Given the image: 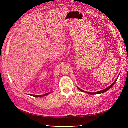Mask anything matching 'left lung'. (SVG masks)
Returning a JSON list of instances; mask_svg holds the SVG:
<instances>
[{"mask_svg":"<svg viewBox=\"0 0 128 128\" xmlns=\"http://www.w3.org/2000/svg\"><path fill=\"white\" fill-rule=\"evenodd\" d=\"M118 78H117V79L114 81V82L110 86H108V88H105V89H104V90H100V91H98V92H95V93H91V92H85V91H84V90H81V89H80V88H78L80 91L81 92H86V93H88V94H91V95H95V94H101V93H104V92H106V91H107L108 90H109L110 88H111L112 87V86L114 84L116 83V80H118Z\"/></svg>","mask_w":128,"mask_h":128,"instance_id":"1","label":"left lung"}]
</instances>
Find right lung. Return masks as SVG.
<instances>
[{
    "mask_svg": "<svg viewBox=\"0 0 128 128\" xmlns=\"http://www.w3.org/2000/svg\"><path fill=\"white\" fill-rule=\"evenodd\" d=\"M50 93H48L47 94H46L44 95H40V96H37V95H30L31 96H33V97H42V96H46L48 94H50Z\"/></svg>",
    "mask_w": 128,
    "mask_h": 128,
    "instance_id": "right-lung-1",
    "label": "right lung"
}]
</instances>
